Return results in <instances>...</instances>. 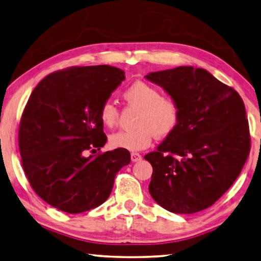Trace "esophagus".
Here are the masks:
<instances>
[{
	"mask_svg": "<svg viewBox=\"0 0 261 261\" xmlns=\"http://www.w3.org/2000/svg\"><path fill=\"white\" fill-rule=\"evenodd\" d=\"M141 160V155L138 152H131V161L132 162H139Z\"/></svg>",
	"mask_w": 261,
	"mask_h": 261,
	"instance_id": "34e87169",
	"label": "esophagus"
}]
</instances>
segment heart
<instances>
[{
  "instance_id": "obj_1",
  "label": "heart",
  "mask_w": 261,
  "mask_h": 261,
  "mask_svg": "<svg viewBox=\"0 0 261 261\" xmlns=\"http://www.w3.org/2000/svg\"><path fill=\"white\" fill-rule=\"evenodd\" d=\"M127 106L139 110L136 127L120 130L110 137V145L116 149L138 151L150 146L152 138H167L174 132L181 119V106L172 95L162 94L158 87L147 81L137 80L122 93ZM120 111L107 100L100 106L99 119L105 126L113 127L119 121Z\"/></svg>"
}]
</instances>
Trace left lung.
<instances>
[{
	"mask_svg": "<svg viewBox=\"0 0 261 261\" xmlns=\"http://www.w3.org/2000/svg\"><path fill=\"white\" fill-rule=\"evenodd\" d=\"M146 79L181 106L177 129L145 156L152 166L150 195L168 212L203 211L228 190L248 160L250 131L243 100L200 68L177 66Z\"/></svg>",
	"mask_w": 261,
	"mask_h": 261,
	"instance_id": "1",
	"label": "left lung"
}]
</instances>
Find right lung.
<instances>
[{"label":"right lung","mask_w":261,"mask_h":261,"mask_svg":"<svg viewBox=\"0 0 261 261\" xmlns=\"http://www.w3.org/2000/svg\"><path fill=\"white\" fill-rule=\"evenodd\" d=\"M124 79L115 66H71L45 76L33 90L20 120L19 150L30 186L48 205L79 214L110 197L130 152L86 154L105 145L100 106Z\"/></svg>","instance_id":"obj_1"}]
</instances>
